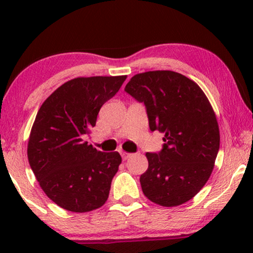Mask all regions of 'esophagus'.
I'll return each mask as SVG.
<instances>
[{"label": "esophagus", "instance_id": "1", "mask_svg": "<svg viewBox=\"0 0 253 253\" xmlns=\"http://www.w3.org/2000/svg\"><path fill=\"white\" fill-rule=\"evenodd\" d=\"M121 155H122V158H123V160H126V159H129L131 155V153H126V152H124V151H122L121 152Z\"/></svg>", "mask_w": 253, "mask_h": 253}]
</instances>
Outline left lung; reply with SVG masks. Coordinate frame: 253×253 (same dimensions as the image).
<instances>
[{
    "label": "left lung",
    "mask_w": 253,
    "mask_h": 253,
    "mask_svg": "<svg viewBox=\"0 0 253 253\" xmlns=\"http://www.w3.org/2000/svg\"><path fill=\"white\" fill-rule=\"evenodd\" d=\"M124 91L146 107L151 131L165 133L159 153H146L144 195L165 207L192 199L209 181L220 147L217 121L203 89L178 72L134 75Z\"/></svg>",
    "instance_id": "obj_1"
}]
</instances>
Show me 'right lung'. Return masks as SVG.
Listing matches in <instances>:
<instances>
[{
  "mask_svg": "<svg viewBox=\"0 0 253 253\" xmlns=\"http://www.w3.org/2000/svg\"><path fill=\"white\" fill-rule=\"evenodd\" d=\"M126 76L71 79L51 93L34 120L27 158L41 189L62 209L84 213L101 207L122 158L98 151L83 136Z\"/></svg>",
  "mask_w": 253,
  "mask_h": 253,
  "instance_id": "1",
  "label": "right lung"
}]
</instances>
